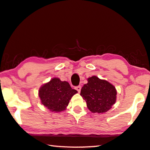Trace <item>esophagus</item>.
<instances>
[{"instance_id":"1","label":"esophagus","mask_w":150,"mask_h":150,"mask_svg":"<svg viewBox=\"0 0 150 150\" xmlns=\"http://www.w3.org/2000/svg\"><path fill=\"white\" fill-rule=\"evenodd\" d=\"M75 89L77 90V91H78V92H80L81 91V87L80 86V85H78V86H76V87H75Z\"/></svg>"}]
</instances>
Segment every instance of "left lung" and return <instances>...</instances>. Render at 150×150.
<instances>
[{
  "instance_id": "8db88e82",
  "label": "left lung",
  "mask_w": 150,
  "mask_h": 150,
  "mask_svg": "<svg viewBox=\"0 0 150 150\" xmlns=\"http://www.w3.org/2000/svg\"><path fill=\"white\" fill-rule=\"evenodd\" d=\"M87 83L81 90V96L93 113H105L115 103L117 91L115 87L96 76L88 78Z\"/></svg>"
}]
</instances>
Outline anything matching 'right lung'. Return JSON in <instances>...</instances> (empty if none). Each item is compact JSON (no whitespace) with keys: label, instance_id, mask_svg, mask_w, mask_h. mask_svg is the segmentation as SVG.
<instances>
[{"label":"right lung","instance_id":"add662e5","mask_svg":"<svg viewBox=\"0 0 150 150\" xmlns=\"http://www.w3.org/2000/svg\"><path fill=\"white\" fill-rule=\"evenodd\" d=\"M77 93L68 82L53 78L40 88L39 96L44 106L51 111L60 112L65 110L71 97Z\"/></svg>","mask_w":150,"mask_h":150}]
</instances>
